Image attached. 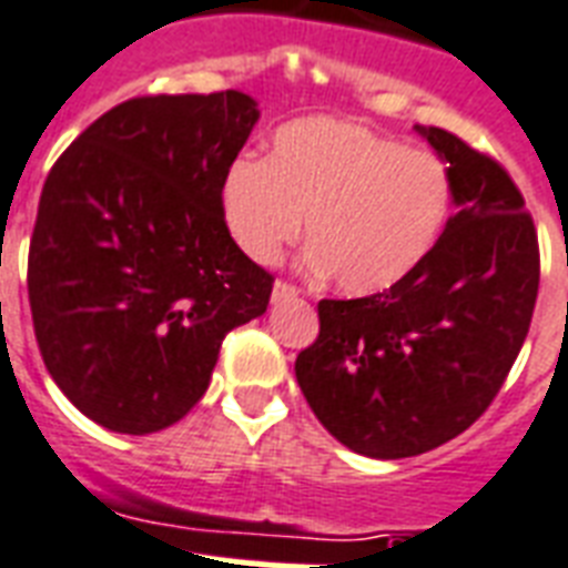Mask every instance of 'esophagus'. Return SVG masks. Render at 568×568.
<instances>
[{"mask_svg":"<svg viewBox=\"0 0 568 568\" xmlns=\"http://www.w3.org/2000/svg\"><path fill=\"white\" fill-rule=\"evenodd\" d=\"M298 287L287 284V281H275V287H272V302L278 305V302H287V298H296Z\"/></svg>","mask_w":568,"mask_h":568,"instance_id":"34e87169","label":"esophagus"}]
</instances>
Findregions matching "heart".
<instances>
[{
    "label": "heart",
    "mask_w": 568,
    "mask_h": 568,
    "mask_svg": "<svg viewBox=\"0 0 568 568\" xmlns=\"http://www.w3.org/2000/svg\"><path fill=\"white\" fill-rule=\"evenodd\" d=\"M453 178L429 151L344 118H302L270 156H240L222 180L224 227L245 257L281 261L305 227L307 270L353 296L397 287L433 254L450 219Z\"/></svg>",
    "instance_id": "b5f03b06"
}]
</instances>
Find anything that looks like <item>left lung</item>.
Listing matches in <instances>:
<instances>
[{
  "mask_svg": "<svg viewBox=\"0 0 568 568\" xmlns=\"http://www.w3.org/2000/svg\"><path fill=\"white\" fill-rule=\"evenodd\" d=\"M417 133L450 169L456 213L397 287L323 298L320 334L296 358L320 424L371 459L433 450L489 408L539 290L536 227L513 178L459 135Z\"/></svg>",
  "mask_w": 568,
  "mask_h": 568,
  "instance_id": "obj_1",
  "label": "left lung"
}]
</instances>
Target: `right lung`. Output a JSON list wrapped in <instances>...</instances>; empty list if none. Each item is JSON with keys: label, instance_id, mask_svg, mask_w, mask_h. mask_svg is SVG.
Wrapping results in <instances>:
<instances>
[{"label": "right lung", "instance_id": "add662e5", "mask_svg": "<svg viewBox=\"0 0 568 568\" xmlns=\"http://www.w3.org/2000/svg\"><path fill=\"white\" fill-rule=\"evenodd\" d=\"M243 91L135 97L52 165L29 245V305L64 397L112 433L178 424L219 346L270 305L231 240L222 180L257 124Z\"/></svg>", "mask_w": 568, "mask_h": 568}]
</instances>
